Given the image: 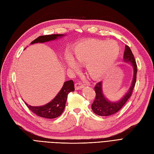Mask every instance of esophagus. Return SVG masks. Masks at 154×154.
<instances>
[{
  "instance_id": "34e87169",
  "label": "esophagus",
  "mask_w": 154,
  "mask_h": 154,
  "mask_svg": "<svg viewBox=\"0 0 154 154\" xmlns=\"http://www.w3.org/2000/svg\"><path fill=\"white\" fill-rule=\"evenodd\" d=\"M84 88V85L82 84L80 82H77L75 84V88L76 90H79V89H81Z\"/></svg>"
}]
</instances>
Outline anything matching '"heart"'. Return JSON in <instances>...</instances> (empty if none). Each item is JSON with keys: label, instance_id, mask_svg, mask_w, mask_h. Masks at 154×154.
<instances>
[{"label": "heart", "instance_id": "b5f03b06", "mask_svg": "<svg viewBox=\"0 0 154 154\" xmlns=\"http://www.w3.org/2000/svg\"><path fill=\"white\" fill-rule=\"evenodd\" d=\"M120 48L113 41H89L77 45L74 55L79 63L87 64L89 75L94 79L103 77L117 60ZM67 66L77 69L78 63L70 55L66 56Z\"/></svg>", "mask_w": 154, "mask_h": 154}]
</instances>
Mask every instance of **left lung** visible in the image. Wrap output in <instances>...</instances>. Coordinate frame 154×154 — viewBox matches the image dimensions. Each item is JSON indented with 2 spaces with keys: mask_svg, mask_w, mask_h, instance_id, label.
<instances>
[{
  "mask_svg": "<svg viewBox=\"0 0 154 154\" xmlns=\"http://www.w3.org/2000/svg\"><path fill=\"white\" fill-rule=\"evenodd\" d=\"M123 60L124 62L131 64L133 68V79L131 85L128 92L123 96L122 98L117 101H112L107 99L103 93V88H102L103 82L101 81L96 84L94 87L96 96L91 105V109L94 113L100 116H110L114 114L122 109L128 99L131 96L136 80L137 65L132 51L128 45L125 46Z\"/></svg>",
  "mask_w": 154,
  "mask_h": 154,
  "instance_id": "1",
  "label": "left lung"
}]
</instances>
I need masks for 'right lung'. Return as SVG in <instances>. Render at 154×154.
Segmentation results:
<instances>
[{
	"label": "right lung",
	"instance_id": "right-lung-1",
	"mask_svg": "<svg viewBox=\"0 0 154 154\" xmlns=\"http://www.w3.org/2000/svg\"><path fill=\"white\" fill-rule=\"evenodd\" d=\"M65 36L64 34H53V35H42L37 37L31 42V44L35 43H44L60 38ZM74 84L72 80L64 82L63 86L57 94L53 100L48 103L42 106H33L28 105L25 102L26 106L32 112L37 116L45 119H54L61 116L63 112L66 102L68 94L69 93L74 91Z\"/></svg>",
	"mask_w": 154,
	"mask_h": 154
}]
</instances>
